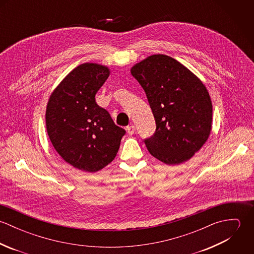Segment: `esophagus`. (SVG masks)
<instances>
[{
	"mask_svg": "<svg viewBox=\"0 0 254 254\" xmlns=\"http://www.w3.org/2000/svg\"><path fill=\"white\" fill-rule=\"evenodd\" d=\"M126 130H127V133H128L129 135H133V134H134V132L136 131V128H135V126H134L133 124H131V125L127 126Z\"/></svg>",
	"mask_w": 254,
	"mask_h": 254,
	"instance_id": "esophagus-1",
	"label": "esophagus"
}]
</instances>
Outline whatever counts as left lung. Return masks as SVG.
I'll use <instances>...</instances> for the list:
<instances>
[{"mask_svg":"<svg viewBox=\"0 0 254 254\" xmlns=\"http://www.w3.org/2000/svg\"><path fill=\"white\" fill-rule=\"evenodd\" d=\"M145 90L156 130L145 140L149 153L168 165L190 159L212 129V104L201 80L175 59L151 55L131 68Z\"/></svg>","mask_w":254,"mask_h":254,"instance_id":"left-lung-1","label":"left lung"}]
</instances>
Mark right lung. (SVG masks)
<instances>
[{
	"mask_svg": "<svg viewBox=\"0 0 254 254\" xmlns=\"http://www.w3.org/2000/svg\"><path fill=\"white\" fill-rule=\"evenodd\" d=\"M109 73L108 66L99 64L78 65L53 91L47 105L46 127L52 145L81 171L93 173L106 167L125 134L95 100Z\"/></svg>",
	"mask_w": 254,
	"mask_h": 254,
	"instance_id": "right-lung-1",
	"label": "right lung"
}]
</instances>
